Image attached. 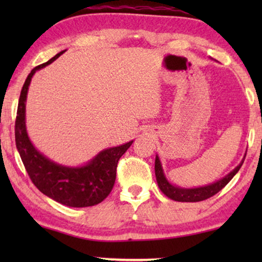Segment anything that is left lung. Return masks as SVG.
<instances>
[{"label": "left lung", "instance_id": "1", "mask_svg": "<svg viewBox=\"0 0 262 262\" xmlns=\"http://www.w3.org/2000/svg\"><path fill=\"white\" fill-rule=\"evenodd\" d=\"M246 157V156H245ZM245 157L241 161V163L238 164L235 169H232L228 175H225L224 178L220 179V180L213 182V184L202 186V187H194V188H184L179 187L177 185H173L164 175L162 163H161V160L159 155H156L155 159V175H156V181L157 185L161 191H162L163 194H166L168 198L171 200H175V202H182V203H195V202H202V200H205L207 198H211V196L216 194L221 191L222 188L225 187L228 185V182L231 180L232 178L235 177L236 173L241 168L243 161H245Z\"/></svg>", "mask_w": 262, "mask_h": 262}]
</instances>
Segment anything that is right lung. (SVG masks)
<instances>
[{"label":"right lung","instance_id":"1","mask_svg":"<svg viewBox=\"0 0 262 262\" xmlns=\"http://www.w3.org/2000/svg\"><path fill=\"white\" fill-rule=\"evenodd\" d=\"M44 64L35 67L25 81L17 105L15 143L17 151L31 180L39 191L57 203L70 207L94 206L107 198L112 191L117 175V164L134 141L100 151L94 159L80 167H68L53 162L32 144L26 130V99L31 80L62 53Z\"/></svg>","mask_w":262,"mask_h":262}]
</instances>
